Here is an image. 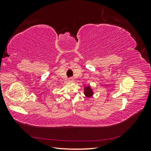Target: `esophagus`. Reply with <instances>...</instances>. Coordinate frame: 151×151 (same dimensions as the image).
Here are the masks:
<instances>
[{"instance_id": "34e87169", "label": "esophagus", "mask_w": 151, "mask_h": 151, "mask_svg": "<svg viewBox=\"0 0 151 151\" xmlns=\"http://www.w3.org/2000/svg\"><path fill=\"white\" fill-rule=\"evenodd\" d=\"M68 81H69V82H73V81H74V79H73L72 77H70V78L68 79Z\"/></svg>"}]
</instances>
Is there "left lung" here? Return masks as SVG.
I'll list each match as a JSON object with an SVG mask.
<instances>
[{
	"label": "left lung",
	"mask_w": 151,
	"mask_h": 151,
	"mask_svg": "<svg viewBox=\"0 0 151 151\" xmlns=\"http://www.w3.org/2000/svg\"><path fill=\"white\" fill-rule=\"evenodd\" d=\"M84 94H85L88 98H90L91 96H92L93 94V89H91L89 86L85 87V89H84Z\"/></svg>",
	"instance_id": "1"
}]
</instances>
